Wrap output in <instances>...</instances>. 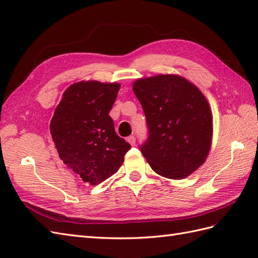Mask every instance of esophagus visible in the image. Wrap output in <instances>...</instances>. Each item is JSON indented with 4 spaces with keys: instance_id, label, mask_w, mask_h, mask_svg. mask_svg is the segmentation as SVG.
<instances>
[{
    "instance_id": "esophagus-1",
    "label": "esophagus",
    "mask_w": 258,
    "mask_h": 258,
    "mask_svg": "<svg viewBox=\"0 0 258 258\" xmlns=\"http://www.w3.org/2000/svg\"><path fill=\"white\" fill-rule=\"evenodd\" d=\"M127 142L131 144L132 146H134V145H135V136H133V135L128 136V137H127Z\"/></svg>"
}]
</instances>
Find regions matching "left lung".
Wrapping results in <instances>:
<instances>
[{"label": "left lung", "mask_w": 258, "mask_h": 258, "mask_svg": "<svg viewBox=\"0 0 258 258\" xmlns=\"http://www.w3.org/2000/svg\"><path fill=\"white\" fill-rule=\"evenodd\" d=\"M133 91L145 113L148 139L141 152L152 169L184 179L205 163L212 144V112L203 93L177 75L137 79Z\"/></svg>", "instance_id": "left-lung-1"}]
</instances>
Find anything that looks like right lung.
<instances>
[{
	"label": "right lung",
	"mask_w": 258,
	"mask_h": 258,
	"mask_svg": "<svg viewBox=\"0 0 258 258\" xmlns=\"http://www.w3.org/2000/svg\"><path fill=\"white\" fill-rule=\"evenodd\" d=\"M119 87L114 82H76L66 89L50 121L59 157L92 185L117 172L131 148L116 135L109 115Z\"/></svg>",
	"instance_id": "1"
}]
</instances>
